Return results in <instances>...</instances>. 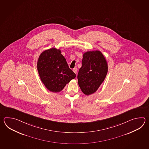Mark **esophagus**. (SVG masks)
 I'll return each instance as SVG.
<instances>
[{"instance_id": "esophagus-1", "label": "esophagus", "mask_w": 149, "mask_h": 149, "mask_svg": "<svg viewBox=\"0 0 149 149\" xmlns=\"http://www.w3.org/2000/svg\"><path fill=\"white\" fill-rule=\"evenodd\" d=\"M73 71L74 73L77 74V68H74L73 69Z\"/></svg>"}]
</instances>
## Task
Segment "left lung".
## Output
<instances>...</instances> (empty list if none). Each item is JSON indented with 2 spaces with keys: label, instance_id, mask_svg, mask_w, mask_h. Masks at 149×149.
<instances>
[{
  "label": "left lung",
  "instance_id": "8db88e82",
  "mask_svg": "<svg viewBox=\"0 0 149 149\" xmlns=\"http://www.w3.org/2000/svg\"><path fill=\"white\" fill-rule=\"evenodd\" d=\"M108 70V63L100 51L85 53L77 76L81 91L86 95L95 93L104 80Z\"/></svg>",
  "mask_w": 149,
  "mask_h": 149
}]
</instances>
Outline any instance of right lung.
Masks as SVG:
<instances>
[{"label":"right lung","mask_w":149,"mask_h":149,"mask_svg":"<svg viewBox=\"0 0 149 149\" xmlns=\"http://www.w3.org/2000/svg\"><path fill=\"white\" fill-rule=\"evenodd\" d=\"M37 70L41 81L51 92H60L76 74L70 69L61 51L53 48L44 51L37 62Z\"/></svg>","instance_id":"obj_1"}]
</instances>
